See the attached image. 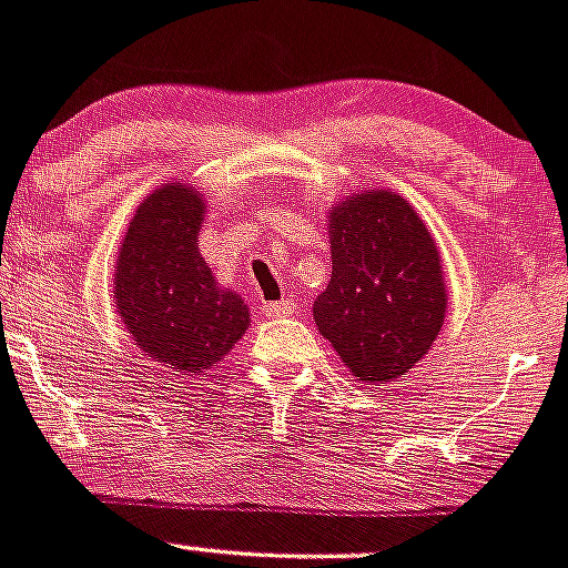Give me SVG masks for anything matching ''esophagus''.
Wrapping results in <instances>:
<instances>
[{
  "mask_svg": "<svg viewBox=\"0 0 568 568\" xmlns=\"http://www.w3.org/2000/svg\"><path fill=\"white\" fill-rule=\"evenodd\" d=\"M295 312L293 301H278V304H267L264 315L267 317H290Z\"/></svg>",
  "mask_w": 568,
  "mask_h": 568,
  "instance_id": "esophagus-1",
  "label": "esophagus"
}]
</instances>
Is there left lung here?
<instances>
[{
    "instance_id": "left-lung-1",
    "label": "left lung",
    "mask_w": 568,
    "mask_h": 568,
    "mask_svg": "<svg viewBox=\"0 0 568 568\" xmlns=\"http://www.w3.org/2000/svg\"><path fill=\"white\" fill-rule=\"evenodd\" d=\"M332 281L312 315L362 385L396 382L443 328L449 290L435 236L409 200L365 189L328 209Z\"/></svg>"
}]
</instances>
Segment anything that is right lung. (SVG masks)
<instances>
[{
  "mask_svg": "<svg viewBox=\"0 0 568 568\" xmlns=\"http://www.w3.org/2000/svg\"><path fill=\"white\" fill-rule=\"evenodd\" d=\"M206 200L181 178L136 206L119 242L113 304L150 359L200 376L245 337L247 304L200 256Z\"/></svg>",
  "mask_w": 568,
  "mask_h": 568,
  "instance_id": "add662e5",
  "label": "right lung"
}]
</instances>
